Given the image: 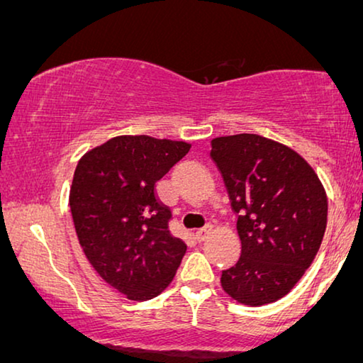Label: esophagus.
<instances>
[{
    "mask_svg": "<svg viewBox=\"0 0 363 363\" xmlns=\"http://www.w3.org/2000/svg\"><path fill=\"white\" fill-rule=\"evenodd\" d=\"M209 230H211V225H204V228L198 229L196 233H194V239H196V240H199V242H201V240H204V239L208 238Z\"/></svg>",
    "mask_w": 363,
    "mask_h": 363,
    "instance_id": "1",
    "label": "esophagus"
}]
</instances>
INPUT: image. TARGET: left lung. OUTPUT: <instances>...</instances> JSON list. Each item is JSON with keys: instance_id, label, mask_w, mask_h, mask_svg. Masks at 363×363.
Segmentation results:
<instances>
[{"instance_id": "8db88e82", "label": "left lung", "mask_w": 363, "mask_h": 363, "mask_svg": "<svg viewBox=\"0 0 363 363\" xmlns=\"http://www.w3.org/2000/svg\"><path fill=\"white\" fill-rule=\"evenodd\" d=\"M238 233L240 259L220 275L235 301L262 306L290 293L313 264L328 224V196L301 155L257 134L211 140Z\"/></svg>"}]
</instances>
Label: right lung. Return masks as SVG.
I'll return each mask as SVG.
<instances>
[{"instance_id": "obj_1", "label": "right lung", "mask_w": 363, "mask_h": 363, "mask_svg": "<svg viewBox=\"0 0 363 363\" xmlns=\"http://www.w3.org/2000/svg\"><path fill=\"white\" fill-rule=\"evenodd\" d=\"M190 147L119 135L86 152L75 169L68 201L82 249L98 275L133 301L160 295L186 252L170 234L172 211L155 183Z\"/></svg>"}]
</instances>
